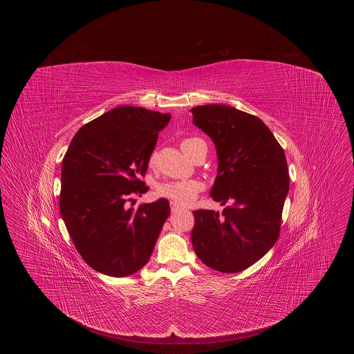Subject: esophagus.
<instances>
[{"label":"esophagus","instance_id":"34e87169","mask_svg":"<svg viewBox=\"0 0 354 354\" xmlns=\"http://www.w3.org/2000/svg\"><path fill=\"white\" fill-rule=\"evenodd\" d=\"M169 205H171V211H172V212H176V211L182 209V207H180L178 203L171 202L169 203Z\"/></svg>","mask_w":354,"mask_h":354}]
</instances>
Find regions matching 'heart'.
<instances>
[{
  "instance_id": "obj_1",
  "label": "heart",
  "mask_w": 354,
  "mask_h": 354,
  "mask_svg": "<svg viewBox=\"0 0 354 354\" xmlns=\"http://www.w3.org/2000/svg\"><path fill=\"white\" fill-rule=\"evenodd\" d=\"M201 142L203 140L199 138H187L182 140L180 147L185 155L189 156L192 150L196 147V145H199ZM152 162L153 155L151 156V163ZM202 189V183L198 180H172L158 185V194L160 196H165L179 204H188L192 202Z\"/></svg>"
}]
</instances>
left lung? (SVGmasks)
<instances>
[{"label": "left lung", "instance_id": "left-lung-1", "mask_svg": "<svg viewBox=\"0 0 354 354\" xmlns=\"http://www.w3.org/2000/svg\"><path fill=\"white\" fill-rule=\"evenodd\" d=\"M216 149L218 175L211 198L223 212H194L196 256L212 270H247L274 245L289 191L286 153L261 119L227 104L189 110Z\"/></svg>", "mask_w": 354, "mask_h": 354}]
</instances>
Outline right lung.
<instances>
[{
  "label": "right lung",
  "instance_id": "add662e5",
  "mask_svg": "<svg viewBox=\"0 0 354 354\" xmlns=\"http://www.w3.org/2000/svg\"><path fill=\"white\" fill-rule=\"evenodd\" d=\"M171 114L118 106L86 123L70 142L61 169V215L77 251L93 270L124 277L151 257L169 203L127 207L149 187L146 174L159 131Z\"/></svg>",
  "mask_w": 354,
  "mask_h": 354
}]
</instances>
